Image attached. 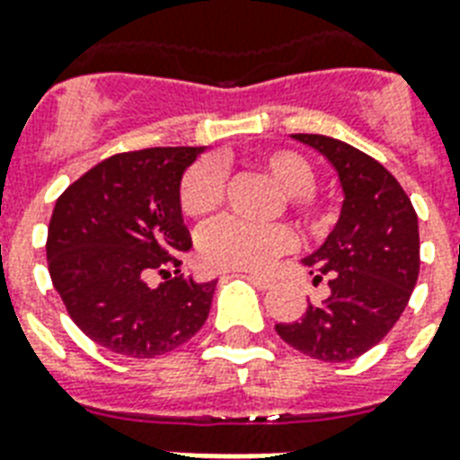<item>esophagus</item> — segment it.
Segmentation results:
<instances>
[{"instance_id":"obj_1","label":"esophagus","mask_w":460,"mask_h":460,"mask_svg":"<svg viewBox=\"0 0 460 460\" xmlns=\"http://www.w3.org/2000/svg\"><path fill=\"white\" fill-rule=\"evenodd\" d=\"M249 279L256 284L258 289H270L272 284H275V279H272L270 275H261V272H252V275H249Z\"/></svg>"}]
</instances>
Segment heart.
<instances>
[{"instance_id": "b5f03b06", "label": "heart", "mask_w": 460, "mask_h": 460, "mask_svg": "<svg viewBox=\"0 0 460 460\" xmlns=\"http://www.w3.org/2000/svg\"><path fill=\"white\" fill-rule=\"evenodd\" d=\"M253 164L284 192V202L303 226L320 230L326 223V208L314 197V169L294 150H270L258 155ZM226 195V173L214 159H202L185 171L178 202L190 218H207L221 207ZM294 246V234L282 223L249 226L237 218H218L208 223L197 237L199 263L207 270L242 272L258 270Z\"/></svg>"}]
</instances>
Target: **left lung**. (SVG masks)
<instances>
[{"mask_svg":"<svg viewBox=\"0 0 460 460\" xmlns=\"http://www.w3.org/2000/svg\"><path fill=\"white\" fill-rule=\"evenodd\" d=\"M339 173L343 207L324 244L303 261L329 296L296 322L275 324L284 343L322 362H350L381 343L419 279V216L381 162L343 140L294 134Z\"/></svg>","mask_w":460,"mask_h":460,"instance_id":"obj_1","label":"left lung"}]
</instances>
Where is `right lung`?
I'll list each match as a JSON object with an SVG mask.
<instances>
[{"label":"right lung","mask_w":460,"mask_h":460,"mask_svg":"<svg viewBox=\"0 0 460 460\" xmlns=\"http://www.w3.org/2000/svg\"><path fill=\"white\" fill-rule=\"evenodd\" d=\"M199 153L204 147L112 155L77 178L53 207L47 237L53 287L72 322L121 358L150 359L176 350L208 317L216 282L197 284L178 270L181 253L192 246L178 190ZM150 271L165 282L150 288Z\"/></svg>","instance_id":"1"}]
</instances>
